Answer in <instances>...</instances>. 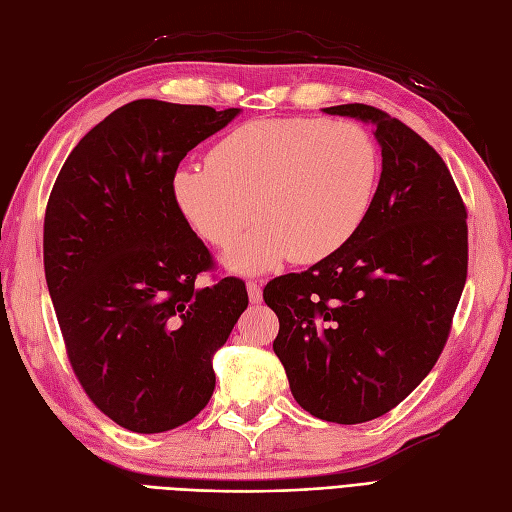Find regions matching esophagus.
Wrapping results in <instances>:
<instances>
[{
  "label": "esophagus",
  "mask_w": 512,
  "mask_h": 512,
  "mask_svg": "<svg viewBox=\"0 0 512 512\" xmlns=\"http://www.w3.org/2000/svg\"><path fill=\"white\" fill-rule=\"evenodd\" d=\"M247 295H250L252 303L262 301V284L260 282H247Z\"/></svg>",
  "instance_id": "esophagus-1"
}]
</instances>
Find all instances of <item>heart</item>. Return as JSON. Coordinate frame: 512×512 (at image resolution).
I'll return each instance as SVG.
<instances>
[{
  "label": "heart",
  "mask_w": 512,
  "mask_h": 512,
  "mask_svg": "<svg viewBox=\"0 0 512 512\" xmlns=\"http://www.w3.org/2000/svg\"><path fill=\"white\" fill-rule=\"evenodd\" d=\"M377 181L379 150L362 127L273 118L230 131L211 148L209 163L176 168L170 187L185 222L217 247L262 217L224 256L232 271L262 273L288 258L319 262L336 254L364 224Z\"/></svg>",
  "instance_id": "b5f03b06"
}]
</instances>
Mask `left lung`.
I'll return each instance as SVG.
<instances>
[{
  "mask_svg": "<svg viewBox=\"0 0 512 512\" xmlns=\"http://www.w3.org/2000/svg\"><path fill=\"white\" fill-rule=\"evenodd\" d=\"M375 127L381 178L355 237L303 273L265 286L273 351L297 403L336 424L405 400L444 349L467 278L465 206L435 150L377 107H325Z\"/></svg>",
  "mask_w": 512,
  "mask_h": 512,
  "instance_id": "obj_1",
  "label": "left lung"
}]
</instances>
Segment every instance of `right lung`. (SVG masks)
<instances>
[{"mask_svg": "<svg viewBox=\"0 0 512 512\" xmlns=\"http://www.w3.org/2000/svg\"><path fill=\"white\" fill-rule=\"evenodd\" d=\"M241 114L127 103L64 161L45 213V278L79 383L133 433L196 418L213 355L247 308L239 278L196 286L213 260L172 198L178 163Z\"/></svg>", "mask_w": 512, "mask_h": 512, "instance_id": "1", "label": "right lung"}]
</instances>
